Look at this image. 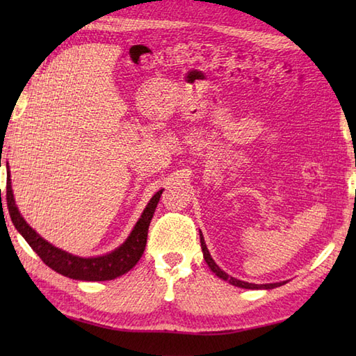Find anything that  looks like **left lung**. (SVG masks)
<instances>
[{"label": "left lung", "mask_w": 356, "mask_h": 356, "mask_svg": "<svg viewBox=\"0 0 356 356\" xmlns=\"http://www.w3.org/2000/svg\"><path fill=\"white\" fill-rule=\"evenodd\" d=\"M200 243H202L203 257H205V261L208 263V266L211 268V270H213L217 277H220L222 280H225V282H229L231 284L238 286V287H245V289H274V287H278V286L284 284V282L283 283H269V284H252V283H246V282H241V280L234 278V277L228 275V274H226V272H223L220 268L217 266L216 261L213 260V257H211V254L208 251V248L205 245V238H203L202 232H200Z\"/></svg>", "instance_id": "left-lung-1"}]
</instances>
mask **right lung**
<instances>
[{
	"label": "right lung",
	"mask_w": 356,
	"mask_h": 356,
	"mask_svg": "<svg viewBox=\"0 0 356 356\" xmlns=\"http://www.w3.org/2000/svg\"><path fill=\"white\" fill-rule=\"evenodd\" d=\"M161 195L162 190L157 191L153 197H151L145 211H143L139 218V222L136 223L130 237L127 238L122 246H119L116 251H113L111 254L107 255L92 257V259H81V257L61 251V249L50 245L49 241H45L41 236H38V234L26 223L24 218L21 217L17 205H15L10 179L7 180L6 186L7 209H9L12 223L15 225V228L19 231L21 236L26 238L30 248L40 255V259L47 264L49 268L56 270L58 274L73 280H84V282H105V280H113L124 275L125 272L136 266V263L140 260L143 251H145L148 226L151 218H153Z\"/></svg>",
	"instance_id": "add662e5"
}]
</instances>
